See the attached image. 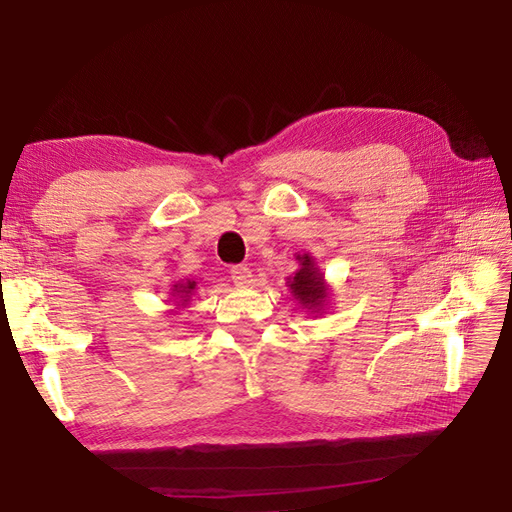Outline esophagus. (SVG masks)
I'll use <instances>...</instances> for the list:
<instances>
[{
    "instance_id": "obj_1",
    "label": "esophagus",
    "mask_w": 512,
    "mask_h": 512,
    "mask_svg": "<svg viewBox=\"0 0 512 512\" xmlns=\"http://www.w3.org/2000/svg\"><path fill=\"white\" fill-rule=\"evenodd\" d=\"M230 277H232V282H235L237 286H250L252 284V271L247 269V267H243V265L232 267L230 269Z\"/></svg>"
}]
</instances>
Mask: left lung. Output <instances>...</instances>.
<instances>
[{"label":"left lung","mask_w":512,"mask_h":512,"mask_svg":"<svg viewBox=\"0 0 512 512\" xmlns=\"http://www.w3.org/2000/svg\"><path fill=\"white\" fill-rule=\"evenodd\" d=\"M299 269L294 275L288 277L286 286L290 294L303 309H307L312 316L327 314L329 301H331V286L324 280V273L316 265V258L312 254H297Z\"/></svg>","instance_id":"obj_1"}]
</instances>
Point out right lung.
<instances>
[{"label":"right lung","instance_id":"right-lung-1","mask_svg":"<svg viewBox=\"0 0 512 512\" xmlns=\"http://www.w3.org/2000/svg\"><path fill=\"white\" fill-rule=\"evenodd\" d=\"M196 286H198L196 280H179V282L173 284V288H170L168 294H170V297H173L175 305H179V309H181V307H188V303L192 301L194 292H196Z\"/></svg>","mask_w":512,"mask_h":512}]
</instances>
